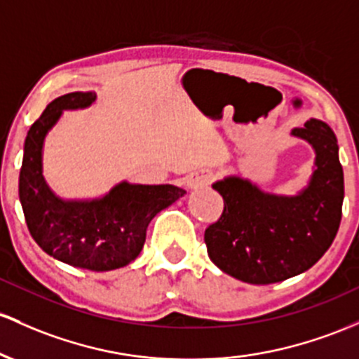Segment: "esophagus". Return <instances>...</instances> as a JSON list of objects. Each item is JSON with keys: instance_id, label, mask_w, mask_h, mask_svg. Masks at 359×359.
Segmentation results:
<instances>
[{"instance_id": "34e87169", "label": "esophagus", "mask_w": 359, "mask_h": 359, "mask_svg": "<svg viewBox=\"0 0 359 359\" xmlns=\"http://www.w3.org/2000/svg\"><path fill=\"white\" fill-rule=\"evenodd\" d=\"M212 180V173L206 172V170H201L196 173H191V175L186 179V187L187 189H199L208 186Z\"/></svg>"}]
</instances>
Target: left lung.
<instances>
[{"instance_id": "obj_1", "label": "left lung", "mask_w": 359, "mask_h": 359, "mask_svg": "<svg viewBox=\"0 0 359 359\" xmlns=\"http://www.w3.org/2000/svg\"><path fill=\"white\" fill-rule=\"evenodd\" d=\"M291 136L306 141L315 153L312 175L297 194L266 192L240 175L212 184L224 210L204 231L208 255L223 273L250 285L305 273L339 230L344 173L336 135L324 121L310 119L291 129Z\"/></svg>"}]
</instances>
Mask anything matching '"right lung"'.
Returning <instances> with one entry per match:
<instances>
[{"label":"right lung","mask_w":359,"mask_h":359,"mask_svg":"<svg viewBox=\"0 0 359 359\" xmlns=\"http://www.w3.org/2000/svg\"><path fill=\"white\" fill-rule=\"evenodd\" d=\"M95 100L92 92L66 93L54 98L30 126L23 144L18 196L30 235L46 254L102 273L135 261L144 245L149 222L186 191L172 184L144 186L122 180L100 198L57 196L44 179V141L65 110L88 109Z\"/></svg>","instance_id":"obj_1"}]
</instances>
